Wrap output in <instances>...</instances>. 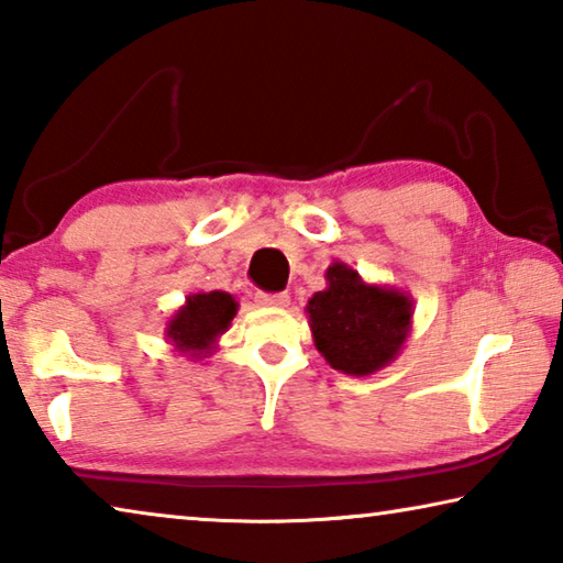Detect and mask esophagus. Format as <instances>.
Here are the masks:
<instances>
[{
    "instance_id": "34e87169",
    "label": "esophagus",
    "mask_w": 563,
    "mask_h": 563,
    "mask_svg": "<svg viewBox=\"0 0 563 563\" xmlns=\"http://www.w3.org/2000/svg\"><path fill=\"white\" fill-rule=\"evenodd\" d=\"M255 302L263 305V308H288L290 295L288 292H258Z\"/></svg>"
}]
</instances>
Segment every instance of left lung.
Returning <instances> with one entry per match:
<instances>
[{"mask_svg": "<svg viewBox=\"0 0 563 563\" xmlns=\"http://www.w3.org/2000/svg\"><path fill=\"white\" fill-rule=\"evenodd\" d=\"M328 288L308 300L316 347L330 367L365 377L389 365L412 328L409 295L385 285H367L345 263H332Z\"/></svg>", "mask_w": 563, "mask_h": 563, "instance_id": "1", "label": "left lung"}]
</instances>
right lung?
Segmentation results:
<instances>
[{"label": "right lung", "instance_id": "add662e5", "mask_svg": "<svg viewBox=\"0 0 563 563\" xmlns=\"http://www.w3.org/2000/svg\"><path fill=\"white\" fill-rule=\"evenodd\" d=\"M238 312L233 295L223 290L194 292L186 298L184 308L174 312L166 325V338L180 355L190 360L206 357L216 350L218 338L231 328V320Z\"/></svg>", "mask_w": 563, "mask_h": 563}]
</instances>
